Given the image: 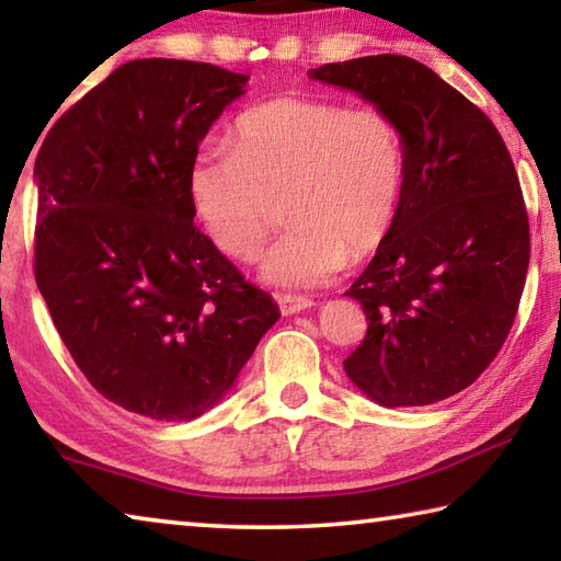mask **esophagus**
<instances>
[{"label":"esophagus","mask_w":561,"mask_h":561,"mask_svg":"<svg viewBox=\"0 0 561 561\" xmlns=\"http://www.w3.org/2000/svg\"><path fill=\"white\" fill-rule=\"evenodd\" d=\"M277 304H279V311L284 317L299 314V311L314 307V301L307 297H297V294H277Z\"/></svg>","instance_id":"obj_1"}]
</instances>
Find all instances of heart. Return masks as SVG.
I'll use <instances>...</instances> for the list:
<instances>
[{
	"label": "heart",
	"instance_id": "obj_1",
	"mask_svg": "<svg viewBox=\"0 0 561 561\" xmlns=\"http://www.w3.org/2000/svg\"><path fill=\"white\" fill-rule=\"evenodd\" d=\"M408 175L405 140L381 108L324 96H277L244 108L230 146L190 160L187 193L225 254L252 260L279 220L291 227L262 260L277 287H314L364 260L391 232Z\"/></svg>",
	"mask_w": 561,
	"mask_h": 561
}]
</instances>
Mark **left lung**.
<instances>
[{
  "instance_id": "obj_1",
  "label": "left lung",
  "mask_w": 561,
  "mask_h": 561,
  "mask_svg": "<svg viewBox=\"0 0 561 561\" xmlns=\"http://www.w3.org/2000/svg\"><path fill=\"white\" fill-rule=\"evenodd\" d=\"M386 111L405 140L401 210L346 291L366 336L344 360L386 408L460 393L500 354L529 267V220L505 140L485 113L421 61L364 56L309 69Z\"/></svg>"
}]
</instances>
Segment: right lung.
I'll use <instances>...</instances> for the list:
<instances>
[{"mask_svg":"<svg viewBox=\"0 0 561 561\" xmlns=\"http://www.w3.org/2000/svg\"><path fill=\"white\" fill-rule=\"evenodd\" d=\"M247 76L138 59L46 133L34 163V277L96 391L130 413L193 421L230 391L279 319L193 222L187 170Z\"/></svg>","mask_w":561,"mask_h":561,"instance_id":"obj_1","label":"right lung"}]
</instances>
